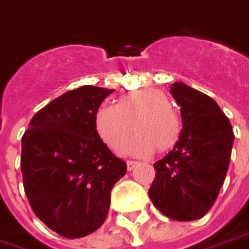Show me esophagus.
Masks as SVG:
<instances>
[{
    "label": "esophagus",
    "instance_id": "esophagus-1",
    "mask_svg": "<svg viewBox=\"0 0 249 249\" xmlns=\"http://www.w3.org/2000/svg\"><path fill=\"white\" fill-rule=\"evenodd\" d=\"M137 163H139V162H136V161H126V169H128V170H133L134 167L137 166Z\"/></svg>",
    "mask_w": 249,
    "mask_h": 249
}]
</instances>
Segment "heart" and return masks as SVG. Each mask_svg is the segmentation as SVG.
Masks as SVG:
<instances>
[{
  "label": "heart",
  "instance_id": "1",
  "mask_svg": "<svg viewBox=\"0 0 249 249\" xmlns=\"http://www.w3.org/2000/svg\"><path fill=\"white\" fill-rule=\"evenodd\" d=\"M93 123L97 136L115 153L128 145L134 125L139 136L129 145V152L136 156H149L156 149L169 152L182 133L181 117L170 107L166 93L150 87L120 96L115 107H99Z\"/></svg>",
  "mask_w": 249,
  "mask_h": 249
}]
</instances>
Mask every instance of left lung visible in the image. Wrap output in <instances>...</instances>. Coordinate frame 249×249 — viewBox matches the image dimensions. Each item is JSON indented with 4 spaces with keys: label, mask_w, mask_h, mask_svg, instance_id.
I'll return each instance as SVG.
<instances>
[{
    "label": "left lung",
    "mask_w": 249,
    "mask_h": 249,
    "mask_svg": "<svg viewBox=\"0 0 249 249\" xmlns=\"http://www.w3.org/2000/svg\"><path fill=\"white\" fill-rule=\"evenodd\" d=\"M171 95L181 107L179 141L154 163L149 189L154 207L165 216L190 222L209 213L226 179L233 143L227 116L207 95L177 82Z\"/></svg>",
    "instance_id": "1"
}]
</instances>
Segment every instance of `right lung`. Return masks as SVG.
I'll return each instance as SVG.
<instances>
[{
  "instance_id": "obj_1",
  "label": "right lung",
  "mask_w": 249,
  "mask_h": 249,
  "mask_svg": "<svg viewBox=\"0 0 249 249\" xmlns=\"http://www.w3.org/2000/svg\"><path fill=\"white\" fill-rule=\"evenodd\" d=\"M113 89L83 86L38 110L22 137L23 187L36 216L60 236H87L104 223L110 190L126 173L95 130Z\"/></svg>"
}]
</instances>
